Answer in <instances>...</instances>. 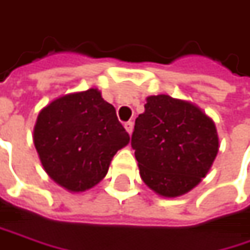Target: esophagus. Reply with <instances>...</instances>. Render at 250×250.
<instances>
[{"mask_svg":"<svg viewBox=\"0 0 250 250\" xmlns=\"http://www.w3.org/2000/svg\"><path fill=\"white\" fill-rule=\"evenodd\" d=\"M125 128L127 130V133H128V134H131V131H133V123H131V122H127V123H125Z\"/></svg>","mask_w":250,"mask_h":250,"instance_id":"1","label":"esophagus"}]
</instances>
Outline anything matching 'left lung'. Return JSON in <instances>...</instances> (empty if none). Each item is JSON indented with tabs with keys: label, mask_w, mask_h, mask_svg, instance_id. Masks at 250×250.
I'll return each instance as SVG.
<instances>
[{
	"label": "left lung",
	"mask_w": 250,
	"mask_h": 250,
	"mask_svg": "<svg viewBox=\"0 0 250 250\" xmlns=\"http://www.w3.org/2000/svg\"><path fill=\"white\" fill-rule=\"evenodd\" d=\"M131 147L142 180L162 197H179L210 170L219 151L213 120L196 104L148 96L136 119Z\"/></svg>",
	"instance_id": "left-lung-1"
}]
</instances>
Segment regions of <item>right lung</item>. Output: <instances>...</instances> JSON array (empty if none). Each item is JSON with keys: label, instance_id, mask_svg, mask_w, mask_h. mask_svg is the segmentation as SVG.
<instances>
[{"label": "right lung", "instance_id": "obj_1", "mask_svg": "<svg viewBox=\"0 0 250 250\" xmlns=\"http://www.w3.org/2000/svg\"><path fill=\"white\" fill-rule=\"evenodd\" d=\"M33 139L45 173L71 193L100 183L117 150L130 142L116 108L97 88L68 93L47 104L38 113Z\"/></svg>", "mask_w": 250, "mask_h": 250}]
</instances>
